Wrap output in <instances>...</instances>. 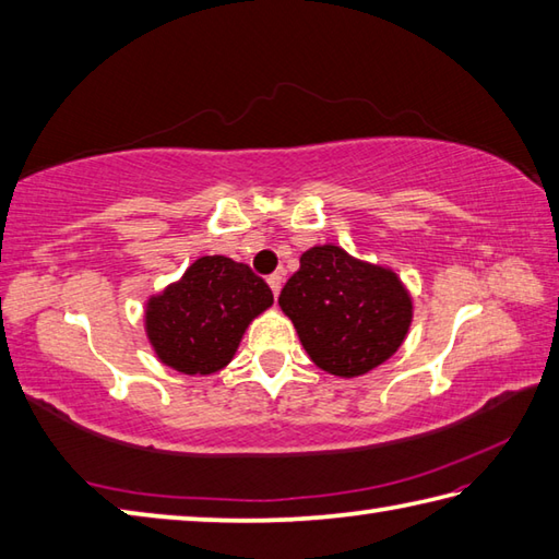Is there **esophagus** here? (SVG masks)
<instances>
[{
  "instance_id": "1",
  "label": "esophagus",
  "mask_w": 559,
  "mask_h": 559,
  "mask_svg": "<svg viewBox=\"0 0 559 559\" xmlns=\"http://www.w3.org/2000/svg\"><path fill=\"white\" fill-rule=\"evenodd\" d=\"M266 281H269V286H271L273 295H278V293H281V286H283V276H281V273H271V276H269Z\"/></svg>"
}]
</instances>
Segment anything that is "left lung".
I'll return each instance as SVG.
<instances>
[{
    "label": "left lung",
    "mask_w": 559,
    "mask_h": 559,
    "mask_svg": "<svg viewBox=\"0 0 559 559\" xmlns=\"http://www.w3.org/2000/svg\"><path fill=\"white\" fill-rule=\"evenodd\" d=\"M305 352L338 378H356L397 352L412 322V300L390 269L312 247L278 298Z\"/></svg>",
    "instance_id": "left-lung-1"
}]
</instances>
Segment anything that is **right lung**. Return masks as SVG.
<instances>
[{"instance_id": "add662e5", "label": "right lung", "mask_w": 559, "mask_h": 559, "mask_svg": "<svg viewBox=\"0 0 559 559\" xmlns=\"http://www.w3.org/2000/svg\"><path fill=\"white\" fill-rule=\"evenodd\" d=\"M273 293L247 264L201 257L183 278L147 302V336L162 364L207 376L233 360L247 324L271 308Z\"/></svg>"}]
</instances>
